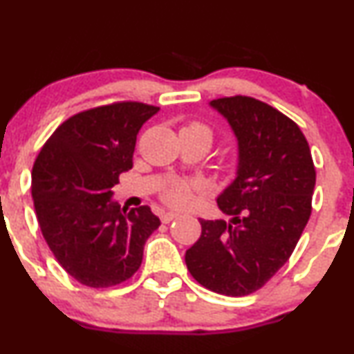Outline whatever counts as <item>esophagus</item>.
Masks as SVG:
<instances>
[{"mask_svg":"<svg viewBox=\"0 0 354 354\" xmlns=\"http://www.w3.org/2000/svg\"><path fill=\"white\" fill-rule=\"evenodd\" d=\"M176 218H178L176 212H163V214H161V221H163L165 224L171 223V221L176 219Z\"/></svg>","mask_w":354,"mask_h":354,"instance_id":"obj_1","label":"esophagus"}]
</instances>
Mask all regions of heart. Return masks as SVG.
Wrapping results in <instances>:
<instances>
[{
  "label": "heart",
  "mask_w": 354,
  "mask_h": 354,
  "mask_svg": "<svg viewBox=\"0 0 354 354\" xmlns=\"http://www.w3.org/2000/svg\"><path fill=\"white\" fill-rule=\"evenodd\" d=\"M183 131H189V133H198L206 136L209 142H212V131L207 125L201 122H191L181 129ZM161 198L166 204L173 207H188L194 199V185L186 180H171L165 186Z\"/></svg>",
  "instance_id": "1"
}]
</instances>
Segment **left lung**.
Returning a JSON list of instances; mask_svg holds the SVG:
<instances>
[{
	"label": "left lung",
	"instance_id": "8db88e82",
	"mask_svg": "<svg viewBox=\"0 0 354 354\" xmlns=\"http://www.w3.org/2000/svg\"><path fill=\"white\" fill-rule=\"evenodd\" d=\"M237 136L239 166L218 198L225 221H204L186 250L189 274L207 290L244 297L262 288L290 255L312 214L315 165L295 122L266 102L211 100Z\"/></svg>",
	"mask_w": 354,
	"mask_h": 354
}]
</instances>
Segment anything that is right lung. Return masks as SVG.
<instances>
[{
	"label": "right lung",
	"instance_id": "obj_1",
	"mask_svg": "<svg viewBox=\"0 0 354 354\" xmlns=\"http://www.w3.org/2000/svg\"><path fill=\"white\" fill-rule=\"evenodd\" d=\"M160 107L113 102L67 118L41 148L31 193L41 232L64 270L91 288L129 280L160 219L148 206L112 201L118 176L133 166L138 130Z\"/></svg>",
	"mask_w": 354,
	"mask_h": 354
}]
</instances>
